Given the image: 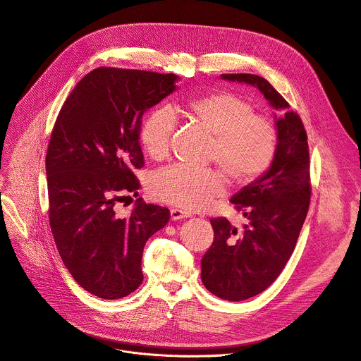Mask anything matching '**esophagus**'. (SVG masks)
<instances>
[{
    "label": "esophagus",
    "instance_id": "34e87169",
    "mask_svg": "<svg viewBox=\"0 0 361 361\" xmlns=\"http://www.w3.org/2000/svg\"><path fill=\"white\" fill-rule=\"evenodd\" d=\"M189 213L180 210V209H171V221H180L185 218H189Z\"/></svg>",
    "mask_w": 361,
    "mask_h": 361
}]
</instances>
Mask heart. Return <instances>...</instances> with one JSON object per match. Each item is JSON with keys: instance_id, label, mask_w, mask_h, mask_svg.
Listing matches in <instances>:
<instances>
[{"instance_id": "b5f03b06", "label": "heart", "mask_w": 361, "mask_h": 361, "mask_svg": "<svg viewBox=\"0 0 361 361\" xmlns=\"http://www.w3.org/2000/svg\"><path fill=\"white\" fill-rule=\"evenodd\" d=\"M213 136L210 161H216L238 185H249L273 164L277 151L274 125L255 115L245 98L219 91L189 101L183 111ZM175 115L162 108L143 119L139 130L140 147L151 159L161 161L169 152ZM154 199L186 210L204 209L226 193L225 176L214 169L193 171L172 165L158 171L149 182Z\"/></svg>"}]
</instances>
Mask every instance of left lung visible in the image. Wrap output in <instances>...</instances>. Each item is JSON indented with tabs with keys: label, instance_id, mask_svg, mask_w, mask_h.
Listing matches in <instances>:
<instances>
[{
	"label": "left lung",
	"instance_id": "obj_1",
	"mask_svg": "<svg viewBox=\"0 0 361 361\" xmlns=\"http://www.w3.org/2000/svg\"><path fill=\"white\" fill-rule=\"evenodd\" d=\"M221 78L257 88L279 112L273 164L231 199L247 225L238 229L226 218L212 219L213 243L202 257L206 289L221 299L242 302L266 290L295 250L310 204L309 145L302 119L264 78L253 74Z\"/></svg>",
	"mask_w": 361,
	"mask_h": 361
}]
</instances>
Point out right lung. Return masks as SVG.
Instances as JSON below:
<instances>
[{
    "label": "right lung",
    "mask_w": 361,
    "mask_h": 361,
    "mask_svg": "<svg viewBox=\"0 0 361 361\" xmlns=\"http://www.w3.org/2000/svg\"><path fill=\"white\" fill-rule=\"evenodd\" d=\"M178 75L97 68L72 90L55 121L45 158L49 225L59 256L87 292L122 299L143 280L148 239L169 210L140 197L128 216L116 202L137 196L142 116L176 91Z\"/></svg>",
    "instance_id": "obj_1"
}]
</instances>
